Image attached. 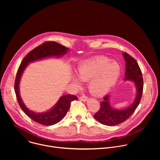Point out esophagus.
Returning <instances> with one entry per match:
<instances>
[{
	"instance_id": "obj_1",
	"label": "esophagus",
	"mask_w": 160,
	"mask_h": 160,
	"mask_svg": "<svg viewBox=\"0 0 160 160\" xmlns=\"http://www.w3.org/2000/svg\"><path fill=\"white\" fill-rule=\"evenodd\" d=\"M79 99H80V100H81V101H82L85 102V101H87L88 98H87V96H82L80 97V98H79Z\"/></svg>"
}]
</instances>
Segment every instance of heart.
I'll return each mask as SVG.
<instances>
[{
  "label": "heart",
  "mask_w": 160,
  "mask_h": 160,
  "mask_svg": "<svg viewBox=\"0 0 160 160\" xmlns=\"http://www.w3.org/2000/svg\"><path fill=\"white\" fill-rule=\"evenodd\" d=\"M121 73V66L116 61L104 56H98L79 64L77 76L73 75L72 82L77 87L82 82H88L90 92L96 96L108 93L117 83Z\"/></svg>",
  "instance_id": "b5f03b06"
}]
</instances>
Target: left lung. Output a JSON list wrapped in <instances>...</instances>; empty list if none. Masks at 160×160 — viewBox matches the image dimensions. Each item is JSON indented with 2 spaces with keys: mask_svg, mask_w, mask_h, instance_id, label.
I'll return each instance as SVG.
<instances>
[{
  "mask_svg": "<svg viewBox=\"0 0 160 160\" xmlns=\"http://www.w3.org/2000/svg\"><path fill=\"white\" fill-rule=\"evenodd\" d=\"M125 61V72L124 81L132 82L136 92L133 102L123 109H116L110 103L111 95H106L101 102L99 110L94 117L100 123L107 126H115L126 121L138 108L142 94L143 78L140 68L137 61L126 52L122 54Z\"/></svg>",
  "mask_w": 160,
  "mask_h": 160,
  "instance_id": "obj_1",
  "label": "left lung"
}]
</instances>
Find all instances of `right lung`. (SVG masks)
<instances>
[{
    "instance_id": "right-lung-1",
    "label": "right lung",
    "mask_w": 160,
    "mask_h": 160,
    "mask_svg": "<svg viewBox=\"0 0 160 160\" xmlns=\"http://www.w3.org/2000/svg\"><path fill=\"white\" fill-rule=\"evenodd\" d=\"M70 49L55 42H45L30 52L22 61L17 72L14 90L19 106L26 115L35 122L43 125H52L59 122L69 110L72 101L78 99L73 95H64L59 98L58 102L46 111L37 112L28 109L22 101L19 92V83L24 71L31 62L44 59L59 58L65 55Z\"/></svg>"
}]
</instances>
